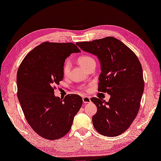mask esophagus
I'll use <instances>...</instances> for the list:
<instances>
[{"label":"esophagus","instance_id":"1","mask_svg":"<svg viewBox=\"0 0 161 161\" xmlns=\"http://www.w3.org/2000/svg\"><path fill=\"white\" fill-rule=\"evenodd\" d=\"M82 101H83V102L85 103H90L91 102L90 98L89 97H88V96H84L83 98H82Z\"/></svg>","mask_w":161,"mask_h":161}]
</instances>
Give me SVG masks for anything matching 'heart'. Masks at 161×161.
I'll return each instance as SVG.
<instances>
[{
  "instance_id": "1",
  "label": "heart",
  "mask_w": 161,
  "mask_h": 161,
  "mask_svg": "<svg viewBox=\"0 0 161 161\" xmlns=\"http://www.w3.org/2000/svg\"><path fill=\"white\" fill-rule=\"evenodd\" d=\"M79 64L86 70H87L89 67L92 65H96L95 59L89 55H83L80 56L78 58ZM71 67V62L69 59H67L65 61V62L63 65V73L64 76H67L69 74L70 70Z\"/></svg>"
}]
</instances>
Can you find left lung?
Listing matches in <instances>:
<instances>
[{"mask_svg":"<svg viewBox=\"0 0 161 161\" xmlns=\"http://www.w3.org/2000/svg\"><path fill=\"white\" fill-rule=\"evenodd\" d=\"M97 56L101 63L98 91L110 94L108 102L92 97L97 107L92 117L99 134L114 137L125 132L136 117L144 90L142 67L135 53L113 36L76 43Z\"/></svg>","mask_w":161,"mask_h":161,"instance_id":"8db88e82","label":"left lung"}]
</instances>
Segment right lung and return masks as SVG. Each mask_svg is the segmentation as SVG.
<instances>
[{
    "instance_id": "1",
    "label": "right lung",
    "mask_w": 161,
    "mask_h": 161,
    "mask_svg": "<svg viewBox=\"0 0 161 161\" xmlns=\"http://www.w3.org/2000/svg\"><path fill=\"white\" fill-rule=\"evenodd\" d=\"M79 52L76 44L44 42L29 52L19 67L17 94L22 111L31 127L45 139L58 140L69 132L82 106L77 94L63 99L54 96L64 78L65 59Z\"/></svg>"
}]
</instances>
